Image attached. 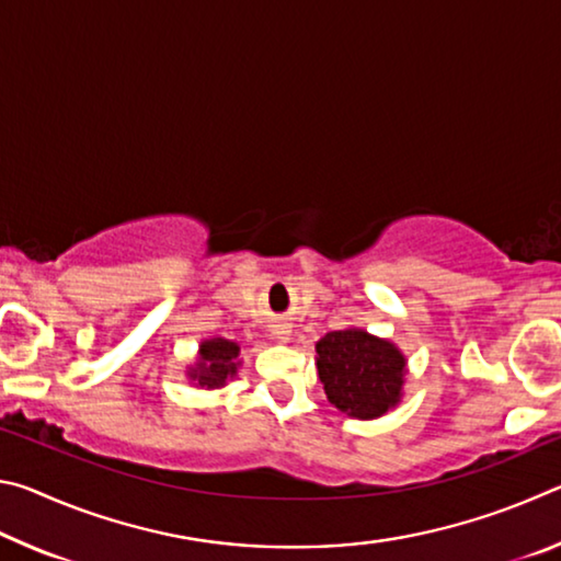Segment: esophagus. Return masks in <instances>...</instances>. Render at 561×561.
Returning <instances> with one entry per match:
<instances>
[{
  "label": "esophagus",
  "instance_id": "34e87169",
  "mask_svg": "<svg viewBox=\"0 0 561 561\" xmlns=\"http://www.w3.org/2000/svg\"><path fill=\"white\" fill-rule=\"evenodd\" d=\"M272 336L277 341H289L291 336V327L287 324V321H277V324L272 327Z\"/></svg>",
  "mask_w": 561,
  "mask_h": 561
}]
</instances>
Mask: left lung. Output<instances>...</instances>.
<instances>
[{
	"label": "left lung",
	"mask_w": 561,
	"mask_h": 561,
	"mask_svg": "<svg viewBox=\"0 0 561 561\" xmlns=\"http://www.w3.org/2000/svg\"><path fill=\"white\" fill-rule=\"evenodd\" d=\"M317 368L329 403L358 421L381 417L403 396L405 356L364 329L329 331L319 339Z\"/></svg>",
	"instance_id": "1"
}]
</instances>
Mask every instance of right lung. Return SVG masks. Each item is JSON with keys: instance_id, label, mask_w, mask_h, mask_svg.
Returning a JSON list of instances; mask_svg holds the SVG:
<instances>
[{"instance_id": "1", "label": "right lung", "mask_w": 561, "mask_h": 561, "mask_svg": "<svg viewBox=\"0 0 561 561\" xmlns=\"http://www.w3.org/2000/svg\"><path fill=\"white\" fill-rule=\"evenodd\" d=\"M240 346L230 339H207L197 351L195 366L187 368V378L201 388H222L240 368Z\"/></svg>"}]
</instances>
